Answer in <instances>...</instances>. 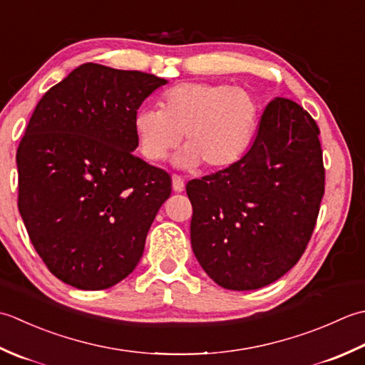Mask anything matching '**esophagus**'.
<instances>
[{
    "mask_svg": "<svg viewBox=\"0 0 365 365\" xmlns=\"http://www.w3.org/2000/svg\"><path fill=\"white\" fill-rule=\"evenodd\" d=\"M172 181H173V190L175 192H182L184 190V180L180 175H173Z\"/></svg>",
    "mask_w": 365,
    "mask_h": 365,
    "instance_id": "1",
    "label": "esophagus"
}]
</instances>
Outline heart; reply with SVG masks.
Here are the masks:
<instances>
[{
  "label": "heart",
  "instance_id": "obj_1",
  "mask_svg": "<svg viewBox=\"0 0 365 365\" xmlns=\"http://www.w3.org/2000/svg\"><path fill=\"white\" fill-rule=\"evenodd\" d=\"M160 111L143 108L133 116L138 150L159 162L184 145L180 163L203 162L210 170L235 163L255 135L259 103L249 89L225 83L185 81L168 88L160 98Z\"/></svg>",
  "mask_w": 365,
  "mask_h": 365
}]
</instances>
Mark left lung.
<instances>
[{
    "mask_svg": "<svg viewBox=\"0 0 365 365\" xmlns=\"http://www.w3.org/2000/svg\"><path fill=\"white\" fill-rule=\"evenodd\" d=\"M318 135L309 111L276 98L240 160L185 185L193 254L215 284L257 289L299 262L324 195Z\"/></svg>",
    "mask_w": 365,
    "mask_h": 365,
    "instance_id": "1",
    "label": "left lung"
}]
</instances>
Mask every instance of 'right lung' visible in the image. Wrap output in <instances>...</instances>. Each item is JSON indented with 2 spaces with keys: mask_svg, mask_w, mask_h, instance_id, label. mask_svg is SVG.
<instances>
[{
  "mask_svg": "<svg viewBox=\"0 0 365 365\" xmlns=\"http://www.w3.org/2000/svg\"><path fill=\"white\" fill-rule=\"evenodd\" d=\"M165 78L86 63L37 103L17 150L19 211L48 271L106 289L135 269L172 178L132 151L133 116Z\"/></svg>",
  "mask_w": 365,
  "mask_h": 365,
  "instance_id": "right-lung-1",
  "label": "right lung"
}]
</instances>
